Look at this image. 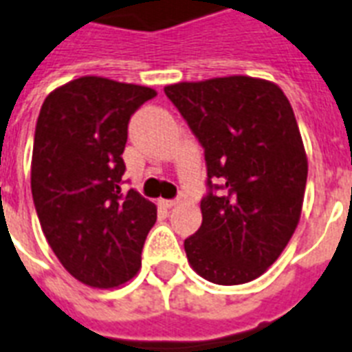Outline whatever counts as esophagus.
I'll return each mask as SVG.
<instances>
[{
  "mask_svg": "<svg viewBox=\"0 0 352 352\" xmlns=\"http://www.w3.org/2000/svg\"><path fill=\"white\" fill-rule=\"evenodd\" d=\"M158 204L162 205V207H165V209H170V207L179 204V199H160Z\"/></svg>",
  "mask_w": 352,
  "mask_h": 352,
  "instance_id": "obj_1",
  "label": "esophagus"
}]
</instances>
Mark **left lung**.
<instances>
[{
    "instance_id": "left-lung-1",
    "label": "left lung",
    "mask_w": 352,
    "mask_h": 352,
    "mask_svg": "<svg viewBox=\"0 0 352 352\" xmlns=\"http://www.w3.org/2000/svg\"><path fill=\"white\" fill-rule=\"evenodd\" d=\"M165 94L207 162L204 220L185 240L187 260L218 285L252 282L282 254L302 214L307 156L291 103L276 83L251 76L182 81Z\"/></svg>"
}]
</instances>
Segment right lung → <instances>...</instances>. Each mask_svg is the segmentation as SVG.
I'll return each mask as SVG.
<instances>
[{
	"mask_svg": "<svg viewBox=\"0 0 352 352\" xmlns=\"http://www.w3.org/2000/svg\"><path fill=\"white\" fill-rule=\"evenodd\" d=\"M151 87L81 76L45 98L30 187L43 234L78 282L112 289L136 276L156 205L122 190L129 120Z\"/></svg>",
	"mask_w": 352,
	"mask_h": 352,
	"instance_id": "1",
	"label": "right lung"
}]
</instances>
